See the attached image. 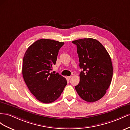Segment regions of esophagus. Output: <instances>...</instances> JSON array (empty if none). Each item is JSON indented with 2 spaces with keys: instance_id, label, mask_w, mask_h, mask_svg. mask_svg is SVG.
Returning <instances> with one entry per match:
<instances>
[{
  "instance_id": "34e87169",
  "label": "esophagus",
  "mask_w": 130,
  "mask_h": 130,
  "mask_svg": "<svg viewBox=\"0 0 130 130\" xmlns=\"http://www.w3.org/2000/svg\"><path fill=\"white\" fill-rule=\"evenodd\" d=\"M71 78V76H68V77H66V78H67L68 80H69L70 78Z\"/></svg>"
}]
</instances>
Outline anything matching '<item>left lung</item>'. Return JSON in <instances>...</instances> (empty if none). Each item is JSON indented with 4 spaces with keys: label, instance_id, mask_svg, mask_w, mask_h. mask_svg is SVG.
<instances>
[{
    "label": "left lung",
    "instance_id": "8db88e82",
    "mask_svg": "<svg viewBox=\"0 0 130 130\" xmlns=\"http://www.w3.org/2000/svg\"><path fill=\"white\" fill-rule=\"evenodd\" d=\"M72 42L77 46L79 67L83 70L76 90L84 101H98L105 95L112 80L113 66L110 55L96 39H81Z\"/></svg>",
    "mask_w": 130,
    "mask_h": 130
}]
</instances>
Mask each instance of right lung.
I'll return each instance as SVG.
<instances>
[{
  "mask_svg": "<svg viewBox=\"0 0 130 130\" xmlns=\"http://www.w3.org/2000/svg\"><path fill=\"white\" fill-rule=\"evenodd\" d=\"M64 42L38 40L28 47L23 57L22 75L25 84L39 101L50 103L58 99L67 84L65 78L50 71L56 63Z\"/></svg>",
  "mask_w": 130,
  "mask_h": 130,
  "instance_id": "add662e5",
  "label": "right lung"
}]
</instances>
